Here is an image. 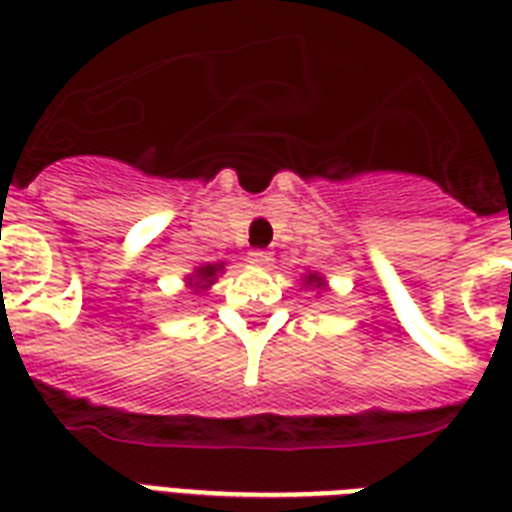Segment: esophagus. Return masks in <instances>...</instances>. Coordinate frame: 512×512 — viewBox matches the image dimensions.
Masks as SVG:
<instances>
[{
    "label": "esophagus",
    "instance_id": "34e87169",
    "mask_svg": "<svg viewBox=\"0 0 512 512\" xmlns=\"http://www.w3.org/2000/svg\"><path fill=\"white\" fill-rule=\"evenodd\" d=\"M249 263L268 265L271 263V252H265V249H252V252H249Z\"/></svg>",
    "mask_w": 512,
    "mask_h": 512
}]
</instances>
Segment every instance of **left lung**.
Listing matches in <instances>:
<instances>
[{
  "label": "left lung",
  "mask_w": 512,
  "mask_h": 512,
  "mask_svg": "<svg viewBox=\"0 0 512 512\" xmlns=\"http://www.w3.org/2000/svg\"><path fill=\"white\" fill-rule=\"evenodd\" d=\"M308 284H316V287H321V279L313 273V276H308Z\"/></svg>",
  "instance_id": "1"
}]
</instances>
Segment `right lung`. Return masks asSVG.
I'll return each mask as SVG.
<instances>
[{
	"instance_id": "obj_1",
	"label": "right lung",
	"mask_w": 512,
	"mask_h": 512,
	"mask_svg": "<svg viewBox=\"0 0 512 512\" xmlns=\"http://www.w3.org/2000/svg\"><path fill=\"white\" fill-rule=\"evenodd\" d=\"M217 271H220V265H204V268H199V271H196V284H199V281H209V284H212Z\"/></svg>"
}]
</instances>
